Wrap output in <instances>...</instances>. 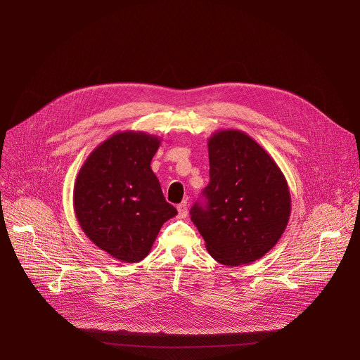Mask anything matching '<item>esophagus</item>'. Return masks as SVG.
I'll list each match as a JSON object with an SVG mask.
<instances>
[{
  "label": "esophagus",
  "instance_id": "obj_1",
  "mask_svg": "<svg viewBox=\"0 0 360 360\" xmlns=\"http://www.w3.org/2000/svg\"><path fill=\"white\" fill-rule=\"evenodd\" d=\"M178 213H179V217H185L186 214H188V204L184 201V202H181V204H178Z\"/></svg>",
  "mask_w": 360,
  "mask_h": 360
}]
</instances>
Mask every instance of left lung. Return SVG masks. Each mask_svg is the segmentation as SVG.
<instances>
[{
    "mask_svg": "<svg viewBox=\"0 0 360 360\" xmlns=\"http://www.w3.org/2000/svg\"><path fill=\"white\" fill-rule=\"evenodd\" d=\"M210 182L191 220L209 254L224 266L266 255L285 232L292 209L288 181L247 132L219 129L209 139Z\"/></svg>",
    "mask_w": 360,
    "mask_h": 360,
    "instance_id": "left-lung-1",
    "label": "left lung"
}]
</instances>
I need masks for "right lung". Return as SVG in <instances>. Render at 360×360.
<instances>
[{"label":"right lung","mask_w":360,"mask_h":360,"mask_svg":"<svg viewBox=\"0 0 360 360\" xmlns=\"http://www.w3.org/2000/svg\"><path fill=\"white\" fill-rule=\"evenodd\" d=\"M160 139L120 131L94 148L74 184V212L82 231L110 257L139 262L162 224L178 214L150 167Z\"/></svg>","instance_id":"add662e5"}]
</instances>
